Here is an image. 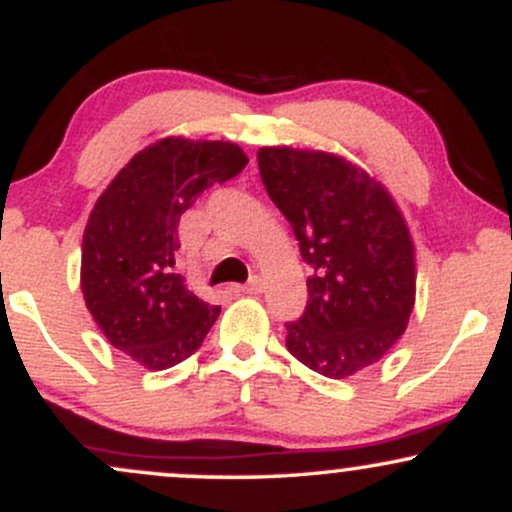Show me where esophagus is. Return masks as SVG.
<instances>
[{
	"instance_id": "obj_1",
	"label": "esophagus",
	"mask_w": 512,
	"mask_h": 512,
	"mask_svg": "<svg viewBox=\"0 0 512 512\" xmlns=\"http://www.w3.org/2000/svg\"><path fill=\"white\" fill-rule=\"evenodd\" d=\"M238 291H243V293H252V296H257V293H262V291H264V281L260 279V276H252L250 284L240 286Z\"/></svg>"
}]
</instances>
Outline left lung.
Here are the masks:
<instances>
[{
    "mask_svg": "<svg viewBox=\"0 0 512 512\" xmlns=\"http://www.w3.org/2000/svg\"><path fill=\"white\" fill-rule=\"evenodd\" d=\"M257 163L313 267L305 313L286 322V349L325 378H349L407 330L416 298L407 221L378 180L337 154L264 146Z\"/></svg>",
    "mask_w": 512,
    "mask_h": 512,
    "instance_id": "1",
    "label": "left lung"
}]
</instances>
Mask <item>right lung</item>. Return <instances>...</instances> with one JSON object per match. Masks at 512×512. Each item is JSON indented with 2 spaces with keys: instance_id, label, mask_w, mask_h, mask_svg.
I'll list each match as a JSON object with an SVG mask.
<instances>
[{
  "instance_id": "1",
  "label": "right lung",
  "mask_w": 512,
  "mask_h": 512,
  "mask_svg": "<svg viewBox=\"0 0 512 512\" xmlns=\"http://www.w3.org/2000/svg\"><path fill=\"white\" fill-rule=\"evenodd\" d=\"M248 166L231 142L166 137L146 146L98 197L81 243V291L110 344L149 370L202 346L219 317L175 274L178 223L214 182Z\"/></svg>"
}]
</instances>
